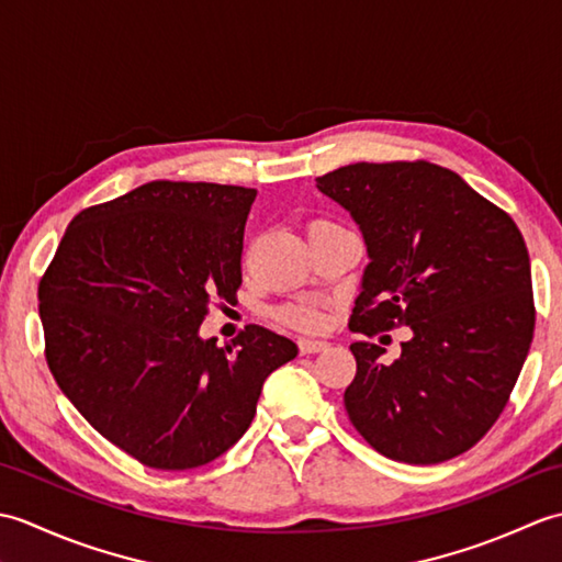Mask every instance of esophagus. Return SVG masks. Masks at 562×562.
I'll return each mask as SVG.
<instances>
[{
    "label": "esophagus",
    "mask_w": 562,
    "mask_h": 562,
    "mask_svg": "<svg viewBox=\"0 0 562 562\" xmlns=\"http://www.w3.org/2000/svg\"><path fill=\"white\" fill-rule=\"evenodd\" d=\"M326 348H328V342L321 340V338H300V350L304 355L321 352V350H326Z\"/></svg>",
    "instance_id": "1"
}]
</instances>
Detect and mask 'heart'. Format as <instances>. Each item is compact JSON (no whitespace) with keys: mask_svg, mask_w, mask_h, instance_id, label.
<instances>
[{"mask_svg":"<svg viewBox=\"0 0 562 562\" xmlns=\"http://www.w3.org/2000/svg\"><path fill=\"white\" fill-rule=\"evenodd\" d=\"M282 318L302 328H316L321 326V321H324V316H321V312L314 304H292L284 308Z\"/></svg>","mask_w":562,"mask_h":562,"instance_id":"heart-1","label":"heart"}]
</instances>
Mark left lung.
Wrapping results in <instances>:
<instances>
[{
    "instance_id": "left-lung-1",
    "label": "left lung",
    "mask_w": 562,
    "mask_h": 562,
    "mask_svg": "<svg viewBox=\"0 0 562 562\" xmlns=\"http://www.w3.org/2000/svg\"><path fill=\"white\" fill-rule=\"evenodd\" d=\"M316 186L352 214L367 244L350 330H413L391 364L374 342L350 345V423L393 461L459 457L505 411L531 348L536 308L521 232L459 173L423 159L340 166Z\"/></svg>"
}]
</instances>
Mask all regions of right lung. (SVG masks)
I'll list each match as a JSON object with an SVG mask.
<instances>
[{
  "mask_svg": "<svg viewBox=\"0 0 562 562\" xmlns=\"http://www.w3.org/2000/svg\"><path fill=\"white\" fill-rule=\"evenodd\" d=\"M254 188L151 181L69 222L38 284L45 360L89 425L139 463L198 469L234 447L296 345L198 328L236 302Z\"/></svg>",
  "mask_w": 562,
  "mask_h": 562,
  "instance_id": "right-lung-1",
  "label": "right lung"
}]
</instances>
